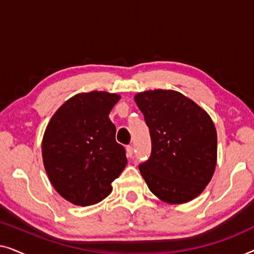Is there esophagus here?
I'll return each mask as SVG.
<instances>
[{"mask_svg":"<svg viewBox=\"0 0 254 254\" xmlns=\"http://www.w3.org/2000/svg\"><path fill=\"white\" fill-rule=\"evenodd\" d=\"M126 155L127 157H131L133 156V147L131 145H127L126 147Z\"/></svg>","mask_w":254,"mask_h":254,"instance_id":"34e87169","label":"esophagus"}]
</instances>
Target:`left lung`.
I'll list each match as a JSON object with an SVG mask.
<instances>
[{"instance_id": "1", "label": "left lung", "mask_w": 254, "mask_h": 254, "mask_svg": "<svg viewBox=\"0 0 254 254\" xmlns=\"http://www.w3.org/2000/svg\"><path fill=\"white\" fill-rule=\"evenodd\" d=\"M134 100L150 130V158L138 166L149 190L166 203L195 199L216 168L217 134L209 114L175 90H149Z\"/></svg>"}]
</instances>
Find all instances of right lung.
I'll return each mask as SVG.
<instances>
[{"label":"right lung","instance_id":"obj_1","mask_svg":"<svg viewBox=\"0 0 254 254\" xmlns=\"http://www.w3.org/2000/svg\"><path fill=\"white\" fill-rule=\"evenodd\" d=\"M120 96L105 91L77 93L54 113L41 152L50 182L76 206H91L112 192V182L127 164L109 114Z\"/></svg>","mask_w":254,"mask_h":254}]
</instances>
